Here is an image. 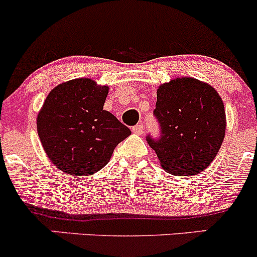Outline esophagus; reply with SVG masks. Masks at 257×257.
I'll use <instances>...</instances> for the list:
<instances>
[{
    "label": "esophagus",
    "mask_w": 257,
    "mask_h": 257,
    "mask_svg": "<svg viewBox=\"0 0 257 257\" xmlns=\"http://www.w3.org/2000/svg\"><path fill=\"white\" fill-rule=\"evenodd\" d=\"M132 132L137 135H142V132H144V125H142V123H139V125L134 126V127H132Z\"/></svg>",
    "instance_id": "obj_1"
}]
</instances>
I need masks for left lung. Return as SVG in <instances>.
Masks as SVG:
<instances>
[{
  "label": "left lung",
  "mask_w": 257,
  "mask_h": 257,
  "mask_svg": "<svg viewBox=\"0 0 257 257\" xmlns=\"http://www.w3.org/2000/svg\"><path fill=\"white\" fill-rule=\"evenodd\" d=\"M153 113L161 139L147 141L166 172L194 176L213 162L226 128L224 102L213 86L189 76L172 79L158 86Z\"/></svg>",
  "instance_id": "8db88e82"
}]
</instances>
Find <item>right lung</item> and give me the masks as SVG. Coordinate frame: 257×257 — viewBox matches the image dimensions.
Segmentation results:
<instances>
[{"label":"right lung","mask_w":257,"mask_h":257,"mask_svg":"<svg viewBox=\"0 0 257 257\" xmlns=\"http://www.w3.org/2000/svg\"><path fill=\"white\" fill-rule=\"evenodd\" d=\"M109 86L79 78L55 86L37 116V131L50 162L71 176L104 168L115 147L131 135L104 110Z\"/></svg>","instance_id":"1"}]
</instances>
